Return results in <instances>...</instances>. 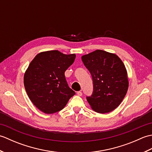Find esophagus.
Instances as JSON below:
<instances>
[{
  "label": "esophagus",
  "instance_id": "1",
  "mask_svg": "<svg viewBox=\"0 0 152 152\" xmlns=\"http://www.w3.org/2000/svg\"><path fill=\"white\" fill-rule=\"evenodd\" d=\"M77 95L78 96H82V91H78L77 92Z\"/></svg>",
  "mask_w": 152,
  "mask_h": 152
}]
</instances>
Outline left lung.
Segmentation results:
<instances>
[{
  "mask_svg": "<svg viewBox=\"0 0 152 152\" xmlns=\"http://www.w3.org/2000/svg\"><path fill=\"white\" fill-rule=\"evenodd\" d=\"M91 73L93 92L87 97L93 110L105 114L121 104L129 88L127 69L117 55L96 50L82 56Z\"/></svg>",
  "mask_w": 152,
  "mask_h": 152,
  "instance_id": "8db88e82",
  "label": "left lung"
}]
</instances>
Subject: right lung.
I'll return each mask as SVG.
<instances>
[{"label": "right lung", "mask_w": 152, "mask_h": 152, "mask_svg": "<svg viewBox=\"0 0 152 152\" xmlns=\"http://www.w3.org/2000/svg\"><path fill=\"white\" fill-rule=\"evenodd\" d=\"M76 54L58 50L37 54L24 74V86L28 98L36 107L50 114L64 108L75 95L66 81L64 72L74 63Z\"/></svg>", "instance_id": "right-lung-1"}]
</instances>
